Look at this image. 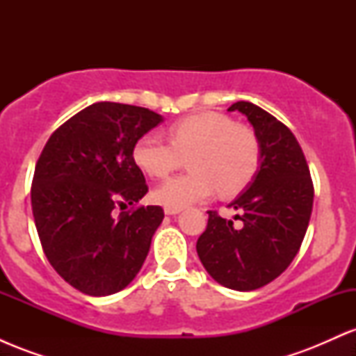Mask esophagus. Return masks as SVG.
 Instances as JSON below:
<instances>
[{"label": "esophagus", "instance_id": "esophagus-1", "mask_svg": "<svg viewBox=\"0 0 356 356\" xmlns=\"http://www.w3.org/2000/svg\"><path fill=\"white\" fill-rule=\"evenodd\" d=\"M165 214H169V216H174V214H179V212H181L182 209L181 207H165Z\"/></svg>", "mask_w": 356, "mask_h": 356}]
</instances>
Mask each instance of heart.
Listing matches in <instances>:
<instances>
[{
  "instance_id": "heart-1",
  "label": "heart",
  "mask_w": 356,
  "mask_h": 356,
  "mask_svg": "<svg viewBox=\"0 0 356 356\" xmlns=\"http://www.w3.org/2000/svg\"><path fill=\"white\" fill-rule=\"evenodd\" d=\"M169 142L145 134L134 144L136 164L150 177L162 179L187 159L189 174L157 187L154 199L165 207L199 202L218 191L232 197L251 184L261 165V142L248 125L222 113H197L169 127Z\"/></svg>"
}]
</instances>
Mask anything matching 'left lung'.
I'll return each mask as SVG.
<instances>
[{
  "label": "left lung",
  "mask_w": 356,
  "mask_h": 356,
  "mask_svg": "<svg viewBox=\"0 0 356 356\" xmlns=\"http://www.w3.org/2000/svg\"><path fill=\"white\" fill-rule=\"evenodd\" d=\"M244 113L261 142V165L251 186L229 204L234 220L207 211L197 254L206 271L226 288L252 291L276 280L300 251L313 209V181L303 150L283 122L251 102Z\"/></svg>",
  "instance_id": "left-lung-1"
}]
</instances>
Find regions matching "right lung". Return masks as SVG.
Returning <instances> with one entry per match:
<instances>
[{"instance_id": "obj_1", "label": "right lung", "mask_w": 356, "mask_h": 356, "mask_svg": "<svg viewBox=\"0 0 356 356\" xmlns=\"http://www.w3.org/2000/svg\"><path fill=\"white\" fill-rule=\"evenodd\" d=\"M162 122L152 110L99 102L61 124L40 154L31 209L43 252L58 275L90 296L124 289L144 264L161 206H138L149 187L134 144ZM134 207L115 216L117 205Z\"/></svg>"}]
</instances>
